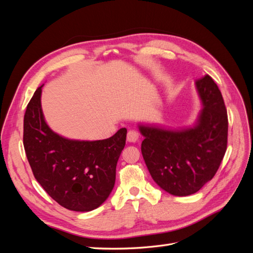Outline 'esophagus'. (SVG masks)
<instances>
[{"label": "esophagus", "instance_id": "esophagus-1", "mask_svg": "<svg viewBox=\"0 0 253 253\" xmlns=\"http://www.w3.org/2000/svg\"><path fill=\"white\" fill-rule=\"evenodd\" d=\"M127 141L129 142H136L139 140V134L137 131H134V129H129L127 132Z\"/></svg>", "mask_w": 253, "mask_h": 253}]
</instances>
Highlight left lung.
Wrapping results in <instances>:
<instances>
[{
  "label": "left lung",
  "mask_w": 253,
  "mask_h": 253,
  "mask_svg": "<svg viewBox=\"0 0 253 253\" xmlns=\"http://www.w3.org/2000/svg\"><path fill=\"white\" fill-rule=\"evenodd\" d=\"M203 108L192 126L167 128L139 124L141 153L152 178L175 196L196 193L217 172L227 150L228 117L210 76L195 82Z\"/></svg>",
  "instance_id": "obj_1"
}]
</instances>
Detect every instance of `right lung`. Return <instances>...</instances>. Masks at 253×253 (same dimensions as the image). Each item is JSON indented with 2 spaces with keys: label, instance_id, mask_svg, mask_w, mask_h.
<instances>
[{
  "label": "right lung",
  "instance_id": "right-lung-1",
  "mask_svg": "<svg viewBox=\"0 0 253 253\" xmlns=\"http://www.w3.org/2000/svg\"><path fill=\"white\" fill-rule=\"evenodd\" d=\"M42 87L35 91L24 115L23 143L35 178L64 208L78 212L94 210L108 200L114 188L126 128L103 140L65 138L45 121Z\"/></svg>",
  "mask_w": 253,
  "mask_h": 253
}]
</instances>
